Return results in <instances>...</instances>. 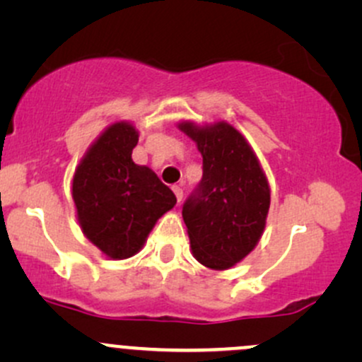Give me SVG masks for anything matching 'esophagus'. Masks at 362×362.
<instances>
[{
    "label": "esophagus",
    "mask_w": 362,
    "mask_h": 362,
    "mask_svg": "<svg viewBox=\"0 0 362 362\" xmlns=\"http://www.w3.org/2000/svg\"><path fill=\"white\" fill-rule=\"evenodd\" d=\"M173 194H175L177 202H178V204H180L182 199H184V190H182V187H178V185L173 187Z\"/></svg>",
    "instance_id": "34e87169"
}]
</instances>
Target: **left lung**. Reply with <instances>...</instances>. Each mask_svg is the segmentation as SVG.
Here are the masks:
<instances>
[{
    "label": "left lung",
    "mask_w": 362,
    "mask_h": 362,
    "mask_svg": "<svg viewBox=\"0 0 362 362\" xmlns=\"http://www.w3.org/2000/svg\"><path fill=\"white\" fill-rule=\"evenodd\" d=\"M180 129L197 143L202 178L182 206L195 259L216 271L253 250L265 226L271 190L245 138L226 122Z\"/></svg>",
    "instance_id": "8db88e82"
}]
</instances>
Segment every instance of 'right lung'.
Listing matches in <instances>:
<instances>
[{
    "mask_svg": "<svg viewBox=\"0 0 362 362\" xmlns=\"http://www.w3.org/2000/svg\"><path fill=\"white\" fill-rule=\"evenodd\" d=\"M138 132L112 124L95 141L73 178V199L83 233L110 259L141 250L158 218L175 206V194L148 167L132 161Z\"/></svg>",
    "mask_w": 362,
    "mask_h": 362,
    "instance_id": "add662e5",
    "label": "right lung"
}]
</instances>
